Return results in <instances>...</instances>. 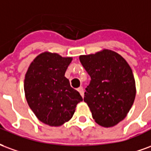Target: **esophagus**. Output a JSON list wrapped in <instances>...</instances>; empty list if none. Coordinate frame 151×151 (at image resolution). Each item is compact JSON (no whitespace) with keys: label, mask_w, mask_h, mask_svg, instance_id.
<instances>
[{"label":"esophagus","mask_w":151,"mask_h":151,"mask_svg":"<svg viewBox=\"0 0 151 151\" xmlns=\"http://www.w3.org/2000/svg\"><path fill=\"white\" fill-rule=\"evenodd\" d=\"M77 90H78V92L80 93L81 96H82V97H83V88H82V87H80V88H78V89H77Z\"/></svg>","instance_id":"1"}]
</instances>
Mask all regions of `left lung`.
<instances>
[{
	"instance_id": "8db88e82",
	"label": "left lung",
	"mask_w": 151,
	"mask_h": 151,
	"mask_svg": "<svg viewBox=\"0 0 151 151\" xmlns=\"http://www.w3.org/2000/svg\"><path fill=\"white\" fill-rule=\"evenodd\" d=\"M80 61L91 77L83 101L93 119L104 127L118 124L131 109L136 95L130 67L120 55L109 50L81 55Z\"/></svg>"
}]
</instances>
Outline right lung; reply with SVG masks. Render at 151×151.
Listing matches in <instances>:
<instances>
[{
    "mask_svg": "<svg viewBox=\"0 0 151 151\" xmlns=\"http://www.w3.org/2000/svg\"><path fill=\"white\" fill-rule=\"evenodd\" d=\"M71 58L45 52L37 56L26 74L24 90L29 108L39 121L59 126L71 119L83 98L64 76Z\"/></svg>",
    "mask_w": 151,
    "mask_h": 151,
    "instance_id": "obj_1",
    "label": "right lung"
}]
</instances>
